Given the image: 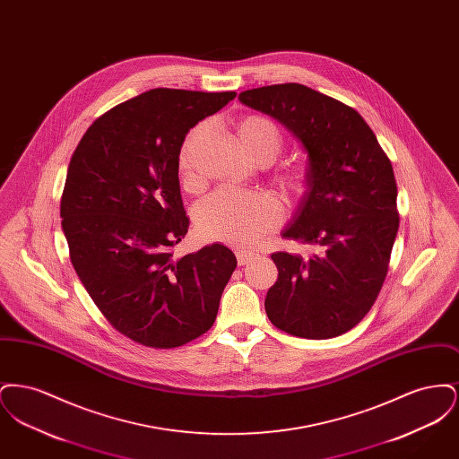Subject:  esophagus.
I'll use <instances>...</instances> for the list:
<instances>
[{
  "instance_id": "1",
  "label": "esophagus",
  "mask_w": 459,
  "mask_h": 459,
  "mask_svg": "<svg viewBox=\"0 0 459 459\" xmlns=\"http://www.w3.org/2000/svg\"><path fill=\"white\" fill-rule=\"evenodd\" d=\"M236 256H238V263L239 264H247V263L253 262L256 258L255 253H247V251H238Z\"/></svg>"
}]
</instances>
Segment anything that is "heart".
<instances>
[{
    "label": "heart",
    "instance_id": "b5f03b06",
    "mask_svg": "<svg viewBox=\"0 0 459 459\" xmlns=\"http://www.w3.org/2000/svg\"><path fill=\"white\" fill-rule=\"evenodd\" d=\"M196 132L189 135L178 158L180 178L187 189L197 187L189 156ZM238 132L244 148L260 163H272L282 152V134L270 118L262 115L244 117L238 126ZM275 184L285 196L301 197L309 187V174L305 167L290 165L277 172ZM281 220L282 210L279 201L260 191L220 187L204 197L196 208L199 232L208 239L220 240L236 247H251L273 232L281 225Z\"/></svg>",
    "mask_w": 459,
    "mask_h": 459
}]
</instances>
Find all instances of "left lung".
<instances>
[{
    "label": "left lung",
    "instance_id": "1",
    "mask_svg": "<svg viewBox=\"0 0 459 459\" xmlns=\"http://www.w3.org/2000/svg\"><path fill=\"white\" fill-rule=\"evenodd\" d=\"M240 103L277 118L307 153L309 187L282 236L322 249L307 260L272 255L270 322L290 335L330 339L356 327L385 281L399 229L393 165L363 117L303 84L249 89Z\"/></svg>",
    "mask_w": 459,
    "mask_h": 459
}]
</instances>
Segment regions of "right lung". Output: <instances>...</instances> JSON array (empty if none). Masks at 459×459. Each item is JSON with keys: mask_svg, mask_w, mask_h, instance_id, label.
I'll use <instances>...</instances> for the list:
<instances>
[{"mask_svg": "<svg viewBox=\"0 0 459 459\" xmlns=\"http://www.w3.org/2000/svg\"><path fill=\"white\" fill-rule=\"evenodd\" d=\"M234 98L150 89L101 115L72 154L60 204L70 262L113 328L143 346L172 350L210 330L238 266L223 244L174 253L189 229L182 143Z\"/></svg>", "mask_w": 459, "mask_h": 459, "instance_id": "add662e5", "label": "right lung"}]
</instances>
